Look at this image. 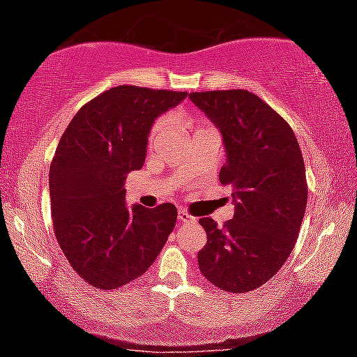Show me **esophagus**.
Masks as SVG:
<instances>
[{"mask_svg": "<svg viewBox=\"0 0 357 357\" xmlns=\"http://www.w3.org/2000/svg\"><path fill=\"white\" fill-rule=\"evenodd\" d=\"M178 221L179 222H196V218L191 216V214L188 211H184V209H179V211H178Z\"/></svg>", "mask_w": 357, "mask_h": 357, "instance_id": "obj_1", "label": "esophagus"}]
</instances>
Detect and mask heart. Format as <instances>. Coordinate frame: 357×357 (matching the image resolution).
Wrapping results in <instances>:
<instances>
[{
    "label": "heart",
    "mask_w": 357,
    "mask_h": 357,
    "mask_svg": "<svg viewBox=\"0 0 357 357\" xmlns=\"http://www.w3.org/2000/svg\"><path fill=\"white\" fill-rule=\"evenodd\" d=\"M165 126H166V119H165V118L156 119V121L153 123L151 130H149V135H148V143H149V146L156 143V139H158V137H160L162 130H165ZM197 130H199V128H197Z\"/></svg>",
    "instance_id": "b5f03b06"
}]
</instances>
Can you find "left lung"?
Masks as SVG:
<instances>
[{"label":"left lung","mask_w":357,"mask_h":357,"mask_svg":"<svg viewBox=\"0 0 357 357\" xmlns=\"http://www.w3.org/2000/svg\"><path fill=\"white\" fill-rule=\"evenodd\" d=\"M191 101L220 128L234 218L218 227L201 218L208 243L197 252L203 276L227 293L268 282L293 251L307 203L306 169L296 135L282 116L246 89L191 93Z\"/></svg>","instance_id":"8db88e82"}]
</instances>
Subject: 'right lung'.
Segmentation results:
<instances>
[{"label": "right lung", "mask_w": 357, "mask_h": 357, "mask_svg": "<svg viewBox=\"0 0 357 357\" xmlns=\"http://www.w3.org/2000/svg\"><path fill=\"white\" fill-rule=\"evenodd\" d=\"M186 91L114 86L88 101L63 132L50 166L54 236L71 268L98 289L148 271L174 229L178 209L126 208L124 181L144 165L154 119Z\"/></svg>", "instance_id": "right-lung-1"}]
</instances>
